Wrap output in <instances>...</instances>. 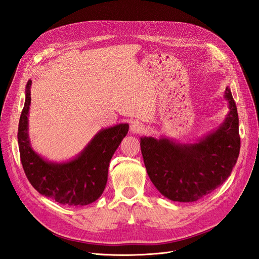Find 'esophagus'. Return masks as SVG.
<instances>
[{
  "label": "esophagus",
  "mask_w": 259,
  "mask_h": 259,
  "mask_svg": "<svg viewBox=\"0 0 259 259\" xmlns=\"http://www.w3.org/2000/svg\"><path fill=\"white\" fill-rule=\"evenodd\" d=\"M143 130H144L143 123L138 121V120L131 121V123H130V131L131 132H133V133H141V132H143Z\"/></svg>",
  "instance_id": "obj_1"
}]
</instances>
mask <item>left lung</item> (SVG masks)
<instances>
[{"mask_svg":"<svg viewBox=\"0 0 259 259\" xmlns=\"http://www.w3.org/2000/svg\"><path fill=\"white\" fill-rule=\"evenodd\" d=\"M229 112L221 126L196 143L181 144L161 137L141 138L149 179L172 201L194 202L226 181L240 153L239 117L235 100L225 90Z\"/></svg>","mask_w":259,"mask_h":259,"instance_id":"8db88e82","label":"left lung"}]
</instances>
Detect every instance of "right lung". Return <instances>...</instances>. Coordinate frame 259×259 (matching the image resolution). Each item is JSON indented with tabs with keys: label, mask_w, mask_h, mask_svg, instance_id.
Segmentation results:
<instances>
[{
	"label": "right lung",
	"mask_w": 259,
	"mask_h": 259,
	"mask_svg": "<svg viewBox=\"0 0 259 259\" xmlns=\"http://www.w3.org/2000/svg\"><path fill=\"white\" fill-rule=\"evenodd\" d=\"M32 80L27 82L26 101L19 119L20 159L31 185L40 195L66 205H87L102 195L107 182L110 161L127 136L128 123L101 129L73 159L48 161L31 147L28 126Z\"/></svg>",
	"instance_id": "1"
}]
</instances>
